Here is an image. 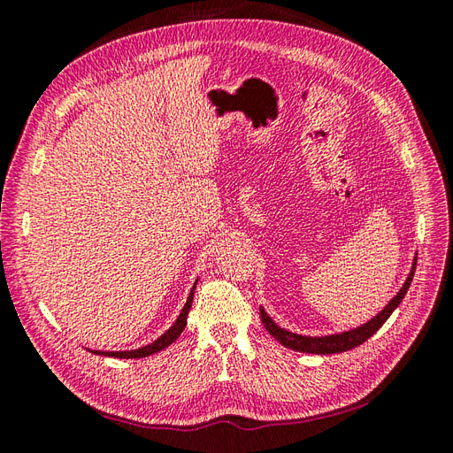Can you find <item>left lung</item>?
<instances>
[{
	"mask_svg": "<svg viewBox=\"0 0 453 453\" xmlns=\"http://www.w3.org/2000/svg\"><path fill=\"white\" fill-rule=\"evenodd\" d=\"M416 263H418V253L412 258V266H410L408 276L403 283V287L399 289L389 303L386 304L380 313H376L372 319H368L366 323L353 326L349 331H342V333H333V334H323V336H308V334H298V333H291L287 328H281L276 321H273L270 315L266 313V310L260 306V319H263L266 331L276 338L281 346L289 348L293 351H300V353H315V355H331V353H342L361 346L363 342H366L370 336H372L376 331H380V326L389 319V315L396 310L403 303V298L408 291L410 283H412L414 272H416Z\"/></svg>",
	"mask_w": 453,
	"mask_h": 453,
	"instance_id": "obj_1",
	"label": "left lung"
}]
</instances>
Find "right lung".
<instances>
[{"mask_svg":"<svg viewBox=\"0 0 453 453\" xmlns=\"http://www.w3.org/2000/svg\"><path fill=\"white\" fill-rule=\"evenodd\" d=\"M196 283H198V280L195 281L193 289H190V293H188V296H187V303H185L181 313L177 315L175 323H173L162 336H158L155 342H150V344H147V346H143V348H138V349H130V351H98V349H88V351L94 353V355H102V357L143 359V357H149V355H155V353H158V351H162V349H166V348L172 346L173 342H175L177 338H180V334L185 331V326H187V315H188V311H190V306H193Z\"/></svg>","mask_w":453,"mask_h":453,"instance_id":"obj_1","label":"right lung"}]
</instances>
